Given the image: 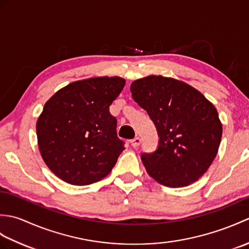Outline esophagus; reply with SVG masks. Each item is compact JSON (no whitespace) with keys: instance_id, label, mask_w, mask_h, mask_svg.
Wrapping results in <instances>:
<instances>
[{"instance_id":"esophagus-1","label":"esophagus","mask_w":249,"mask_h":249,"mask_svg":"<svg viewBox=\"0 0 249 249\" xmlns=\"http://www.w3.org/2000/svg\"><path fill=\"white\" fill-rule=\"evenodd\" d=\"M130 143H131V145H133L134 147H138L140 145V143H141V139L139 138V137H136V138H134L133 140L130 141Z\"/></svg>"}]
</instances>
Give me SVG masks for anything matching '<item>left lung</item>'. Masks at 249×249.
<instances>
[{
    "label": "left lung",
    "instance_id": "1",
    "mask_svg": "<svg viewBox=\"0 0 249 249\" xmlns=\"http://www.w3.org/2000/svg\"><path fill=\"white\" fill-rule=\"evenodd\" d=\"M130 91L160 137L155 152L141 154L149 176L173 188L197 181L213 162L223 135L213 104L189 84L162 76L138 79Z\"/></svg>",
    "mask_w": 249,
    "mask_h": 249
}]
</instances>
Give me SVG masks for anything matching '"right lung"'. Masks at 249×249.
<instances>
[{
    "instance_id": "right-lung-1",
    "label": "right lung",
    "mask_w": 249,
    "mask_h": 249,
    "mask_svg": "<svg viewBox=\"0 0 249 249\" xmlns=\"http://www.w3.org/2000/svg\"><path fill=\"white\" fill-rule=\"evenodd\" d=\"M125 86L120 77L75 81L44 106L36 134L46 165L66 183L89 185L107 177L124 147L109 107Z\"/></svg>"
}]
</instances>
